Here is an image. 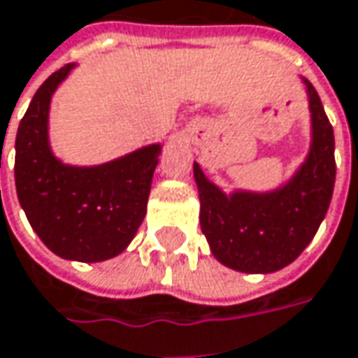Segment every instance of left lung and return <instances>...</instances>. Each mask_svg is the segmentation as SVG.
I'll return each instance as SVG.
<instances>
[{"label": "left lung", "instance_id": "left-lung-1", "mask_svg": "<svg viewBox=\"0 0 358 358\" xmlns=\"http://www.w3.org/2000/svg\"><path fill=\"white\" fill-rule=\"evenodd\" d=\"M310 110V147L298 169L276 189L225 193L193 163L199 224L211 254L245 274H272L292 264L313 241L334 189V133L314 86L302 78Z\"/></svg>", "mask_w": 358, "mask_h": 358}]
</instances>
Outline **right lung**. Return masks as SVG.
Returning a JSON list of instances; mask_svg holds the SVG:
<instances>
[{"mask_svg":"<svg viewBox=\"0 0 358 358\" xmlns=\"http://www.w3.org/2000/svg\"><path fill=\"white\" fill-rule=\"evenodd\" d=\"M76 64L38 88L17 127L15 189L27 222L64 259L104 262L133 241L147 213L161 143L100 165H68L50 145V104Z\"/></svg>","mask_w":358,"mask_h":358,"instance_id":"1","label":"right lung"}]
</instances>
